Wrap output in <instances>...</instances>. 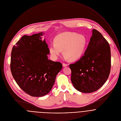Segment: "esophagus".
<instances>
[{
	"label": "esophagus",
	"instance_id": "obj_1",
	"mask_svg": "<svg viewBox=\"0 0 121 121\" xmlns=\"http://www.w3.org/2000/svg\"><path fill=\"white\" fill-rule=\"evenodd\" d=\"M62 65H63V66L64 67H66V66H67L68 65L67 64H66V63H62Z\"/></svg>",
	"mask_w": 121,
	"mask_h": 121
}]
</instances>
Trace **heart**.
Wrapping results in <instances>:
<instances>
[{
  "instance_id": "heart-1",
  "label": "heart",
  "mask_w": 121,
  "mask_h": 121,
  "mask_svg": "<svg viewBox=\"0 0 121 121\" xmlns=\"http://www.w3.org/2000/svg\"><path fill=\"white\" fill-rule=\"evenodd\" d=\"M87 39L82 34L74 32H64L56 36L54 43L49 45V52L54 59H57L61 51L66 59L76 60L83 55L87 45Z\"/></svg>"
}]
</instances>
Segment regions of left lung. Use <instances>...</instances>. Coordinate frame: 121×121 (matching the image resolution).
<instances>
[{
  "instance_id": "8db88e82",
  "label": "left lung",
  "mask_w": 121,
  "mask_h": 121,
  "mask_svg": "<svg viewBox=\"0 0 121 121\" xmlns=\"http://www.w3.org/2000/svg\"><path fill=\"white\" fill-rule=\"evenodd\" d=\"M71 81L78 91L91 93L106 82L111 69V52L108 42L96 30H92L87 48L77 62L69 64Z\"/></svg>"
}]
</instances>
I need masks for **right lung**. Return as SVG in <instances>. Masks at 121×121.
Instances as JSON below:
<instances>
[{
	"instance_id": "obj_1",
	"label": "right lung",
	"mask_w": 121,
	"mask_h": 121,
	"mask_svg": "<svg viewBox=\"0 0 121 121\" xmlns=\"http://www.w3.org/2000/svg\"><path fill=\"white\" fill-rule=\"evenodd\" d=\"M40 32L23 36L11 52L10 69L19 86L32 97H42L51 90L62 64L48 59V45Z\"/></svg>"
}]
</instances>
